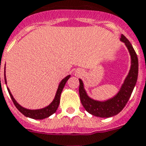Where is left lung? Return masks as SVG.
<instances>
[{
    "label": "left lung",
    "instance_id": "1",
    "mask_svg": "<svg viewBox=\"0 0 146 146\" xmlns=\"http://www.w3.org/2000/svg\"><path fill=\"white\" fill-rule=\"evenodd\" d=\"M121 40L125 43L127 48H128V51L130 52L131 66L130 72L128 73L127 78L125 79V83L120 90L119 93L114 98L104 102H100L90 99L86 94L82 80H79V94L81 104L87 112L97 117H110L121 111L126 104L128 103L137 82L139 73V60L137 54L130 42L124 35H121Z\"/></svg>",
    "mask_w": 146,
    "mask_h": 146
}]
</instances>
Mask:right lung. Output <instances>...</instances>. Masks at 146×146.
Wrapping results in <instances>:
<instances>
[{
	"label": "right lung",
	"instance_id": "right-lung-1",
	"mask_svg": "<svg viewBox=\"0 0 146 146\" xmlns=\"http://www.w3.org/2000/svg\"><path fill=\"white\" fill-rule=\"evenodd\" d=\"M70 77V75L67 76L66 77H65L62 81H61V83L59 84L58 90H57L56 94V97L54 98L53 101L48 106L46 107V108H44L42 109H39V110H29V109L22 108L14 99L12 94H11L8 88H7V90H8V93H9L11 98L14 104L15 105V107L18 108V111L21 112V113H22L25 116L31 117V118H33V119H44L46 117H49L50 115H52V114H54L55 112L56 111L58 106H59V101H60V95H61V93H62V89L64 87L65 84H66V81L69 80ZM4 80H5V83L7 84L6 78H5V71H4Z\"/></svg>",
	"mask_w": 146,
	"mask_h": 146
}]
</instances>
